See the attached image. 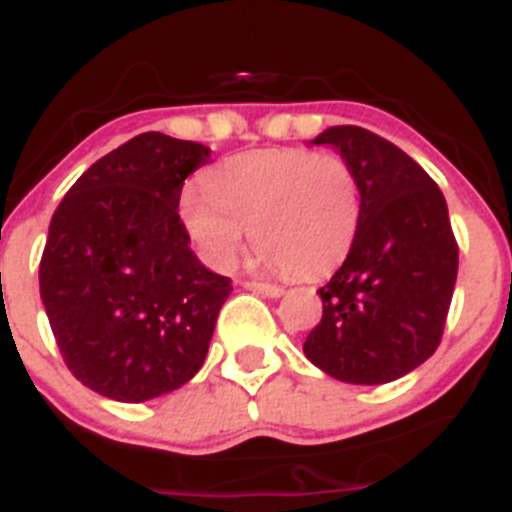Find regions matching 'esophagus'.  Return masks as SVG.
<instances>
[{
	"mask_svg": "<svg viewBox=\"0 0 512 512\" xmlns=\"http://www.w3.org/2000/svg\"><path fill=\"white\" fill-rule=\"evenodd\" d=\"M244 289H249V291H255V294H263V296H270V299H278V296H283V289H281V286H276V283L244 281Z\"/></svg>",
	"mask_w": 512,
	"mask_h": 512,
	"instance_id": "34e87169",
	"label": "esophagus"
}]
</instances>
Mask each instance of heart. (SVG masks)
I'll use <instances>...</instances> for the list:
<instances>
[{
	"instance_id": "heart-1",
	"label": "heart",
	"mask_w": 512,
	"mask_h": 512,
	"mask_svg": "<svg viewBox=\"0 0 512 512\" xmlns=\"http://www.w3.org/2000/svg\"><path fill=\"white\" fill-rule=\"evenodd\" d=\"M205 190L184 187L179 221L213 268H231L252 236L257 260L299 278L330 276L359 229V184L338 156L307 148L239 153L205 174Z\"/></svg>"
}]
</instances>
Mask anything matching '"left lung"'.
Listing matches in <instances>:
<instances>
[{
    "label": "left lung",
    "instance_id": "8db88e82",
    "mask_svg": "<svg viewBox=\"0 0 512 512\" xmlns=\"http://www.w3.org/2000/svg\"><path fill=\"white\" fill-rule=\"evenodd\" d=\"M312 145L349 163L362 213L351 252L317 291L322 320L304 356L351 385L393 382L440 346L458 276L448 203L414 158L375 132L341 124Z\"/></svg>",
    "mask_w": 512,
    "mask_h": 512
}]
</instances>
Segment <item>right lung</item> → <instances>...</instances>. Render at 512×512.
<instances>
[{
	"mask_svg": "<svg viewBox=\"0 0 512 512\" xmlns=\"http://www.w3.org/2000/svg\"><path fill=\"white\" fill-rule=\"evenodd\" d=\"M210 148L145 132L85 171L54 210L38 283L64 364L85 388L143 403L197 375L231 281L179 221Z\"/></svg>",
	"mask_w": 512,
	"mask_h": 512,
	"instance_id": "right-lung-1",
	"label": "right lung"
}]
</instances>
